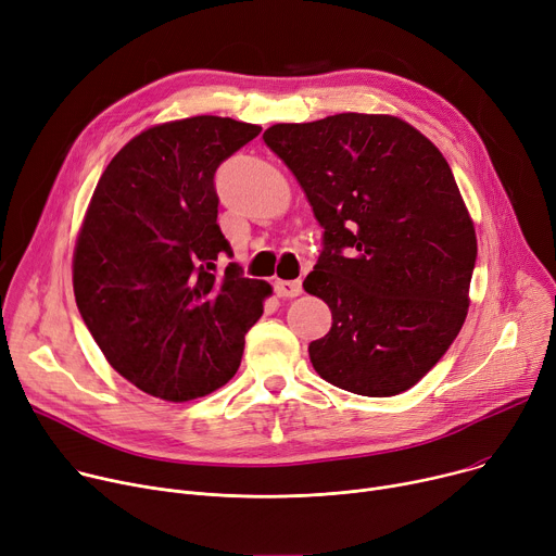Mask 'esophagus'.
<instances>
[{"label":"esophagus","mask_w":556,"mask_h":556,"mask_svg":"<svg viewBox=\"0 0 556 556\" xmlns=\"http://www.w3.org/2000/svg\"><path fill=\"white\" fill-rule=\"evenodd\" d=\"M275 292L279 298H298L302 294V281L294 279V281H286V279H277L275 281Z\"/></svg>","instance_id":"34e87169"}]
</instances>
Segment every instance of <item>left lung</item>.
Instances as JSON below:
<instances>
[{
  "label": "left lung",
  "mask_w": 556,
  "mask_h": 556,
  "mask_svg": "<svg viewBox=\"0 0 556 556\" xmlns=\"http://www.w3.org/2000/svg\"><path fill=\"white\" fill-rule=\"evenodd\" d=\"M264 142L324 228L304 281L332 315L308 346L315 371L368 397L412 389L447 353L469 308L476 232L452 167L395 116L273 125Z\"/></svg>",
  "instance_id": "obj_1"
}]
</instances>
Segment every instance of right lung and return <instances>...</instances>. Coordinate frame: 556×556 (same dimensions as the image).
Here are the masks:
<instances>
[{
	"label": "right lung",
	"instance_id": "add662e5",
	"mask_svg": "<svg viewBox=\"0 0 556 556\" xmlns=\"http://www.w3.org/2000/svg\"><path fill=\"white\" fill-rule=\"evenodd\" d=\"M262 127L194 116L138 134L102 172L73 254L96 344L140 391L185 402L224 387L270 283L248 279L220 232L214 174Z\"/></svg>",
	"mask_w": 556,
	"mask_h": 556
}]
</instances>
